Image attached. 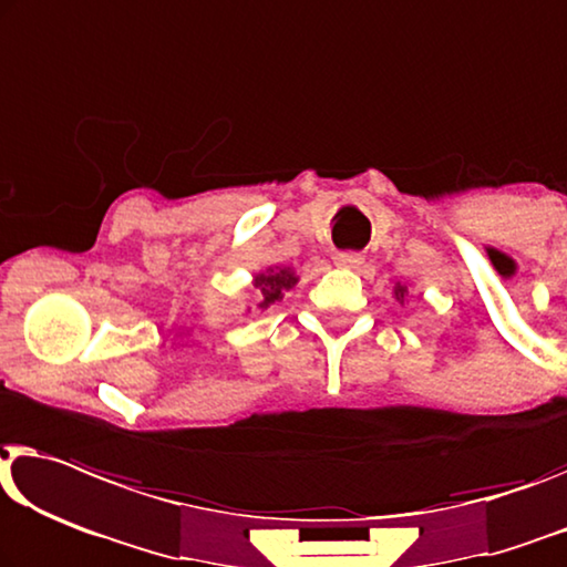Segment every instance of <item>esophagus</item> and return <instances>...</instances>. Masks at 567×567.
<instances>
[{"label": "esophagus", "instance_id": "obj_1", "mask_svg": "<svg viewBox=\"0 0 567 567\" xmlns=\"http://www.w3.org/2000/svg\"><path fill=\"white\" fill-rule=\"evenodd\" d=\"M360 264H363V258L358 256V252H338L334 256V266L338 268H360Z\"/></svg>", "mask_w": 567, "mask_h": 567}]
</instances>
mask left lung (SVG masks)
<instances>
[{
  "instance_id": "left-lung-1",
  "label": "left lung",
  "mask_w": 567,
  "mask_h": 567,
  "mask_svg": "<svg viewBox=\"0 0 567 567\" xmlns=\"http://www.w3.org/2000/svg\"><path fill=\"white\" fill-rule=\"evenodd\" d=\"M406 297H409L406 284H396V286H393V299H396L399 303H404V301H406Z\"/></svg>"
}]
</instances>
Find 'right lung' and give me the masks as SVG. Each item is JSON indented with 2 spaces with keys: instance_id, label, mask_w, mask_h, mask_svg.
<instances>
[{
  "instance_id": "1",
  "label": "right lung",
  "mask_w": 567,
  "mask_h": 567,
  "mask_svg": "<svg viewBox=\"0 0 567 567\" xmlns=\"http://www.w3.org/2000/svg\"><path fill=\"white\" fill-rule=\"evenodd\" d=\"M297 284H299V276L291 266H268L266 270H258V274L252 276V286H256L260 293V301L256 303V309L266 311L270 303L281 301L284 293L291 291ZM248 311L250 307L245 309V315H248Z\"/></svg>"
}]
</instances>
